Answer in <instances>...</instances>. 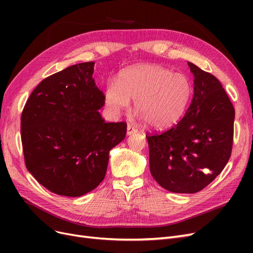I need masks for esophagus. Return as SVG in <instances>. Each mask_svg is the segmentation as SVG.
<instances>
[{"instance_id": "34e87169", "label": "esophagus", "mask_w": 253, "mask_h": 253, "mask_svg": "<svg viewBox=\"0 0 253 253\" xmlns=\"http://www.w3.org/2000/svg\"><path fill=\"white\" fill-rule=\"evenodd\" d=\"M135 133H137V128L135 126H133L132 125H127L126 134L127 135H132V134H135Z\"/></svg>"}]
</instances>
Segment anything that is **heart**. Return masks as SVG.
Returning <instances> with one entry per match:
<instances>
[{
    "instance_id": "obj_1",
    "label": "heart",
    "mask_w": 253,
    "mask_h": 253,
    "mask_svg": "<svg viewBox=\"0 0 253 253\" xmlns=\"http://www.w3.org/2000/svg\"><path fill=\"white\" fill-rule=\"evenodd\" d=\"M192 86L182 74H172L158 65L134 66L119 74L116 83L106 84L104 102L112 117L126 111L135 100V111L155 129L177 124L189 104Z\"/></svg>"
}]
</instances>
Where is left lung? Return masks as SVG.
<instances>
[{"instance_id": "1", "label": "left lung", "mask_w": 253, "mask_h": 253, "mask_svg": "<svg viewBox=\"0 0 253 253\" xmlns=\"http://www.w3.org/2000/svg\"><path fill=\"white\" fill-rule=\"evenodd\" d=\"M194 94L185 116L160 134H147L150 171L174 193H196L215 179L231 156L235 111L220 82L189 62Z\"/></svg>"}]
</instances>
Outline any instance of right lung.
I'll list each match as a JSON object with an SVG mask.
<instances>
[{"label": "right lung", "mask_w": 253, "mask_h": 253, "mask_svg": "<svg viewBox=\"0 0 253 253\" xmlns=\"http://www.w3.org/2000/svg\"><path fill=\"white\" fill-rule=\"evenodd\" d=\"M94 62L75 64L42 80L21 116L27 170L52 193L81 196L99 186L110 151L125 139L126 122H105L104 95Z\"/></svg>", "instance_id": "obj_1"}]
</instances>
